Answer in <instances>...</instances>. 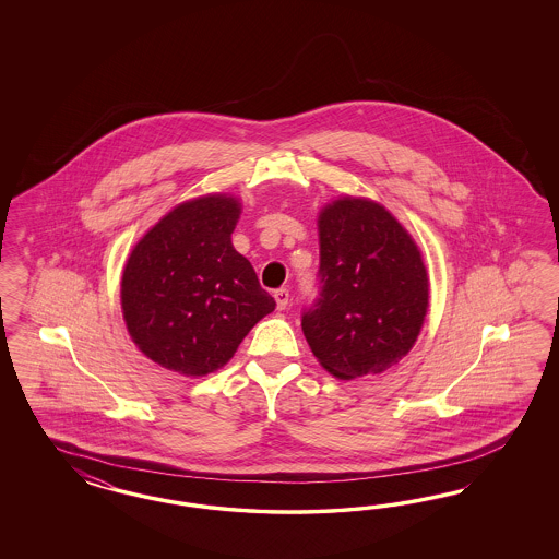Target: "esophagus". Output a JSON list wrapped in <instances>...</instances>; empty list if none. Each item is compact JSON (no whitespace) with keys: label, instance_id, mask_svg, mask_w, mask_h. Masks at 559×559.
<instances>
[{"label":"esophagus","instance_id":"obj_1","mask_svg":"<svg viewBox=\"0 0 559 559\" xmlns=\"http://www.w3.org/2000/svg\"><path fill=\"white\" fill-rule=\"evenodd\" d=\"M274 301H276V307L283 311V309H287L288 301H290V295H288L287 288H278V290H274Z\"/></svg>","mask_w":559,"mask_h":559}]
</instances>
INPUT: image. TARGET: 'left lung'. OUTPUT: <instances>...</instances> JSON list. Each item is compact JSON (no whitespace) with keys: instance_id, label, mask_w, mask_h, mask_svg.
<instances>
[{"instance_id":"8db88e82","label":"left lung","mask_w":559,"mask_h":559,"mask_svg":"<svg viewBox=\"0 0 559 559\" xmlns=\"http://www.w3.org/2000/svg\"><path fill=\"white\" fill-rule=\"evenodd\" d=\"M320 295L301 328L311 353L338 379L379 374L412 350L428 311L420 248L383 204L342 197L325 204Z\"/></svg>"}]
</instances>
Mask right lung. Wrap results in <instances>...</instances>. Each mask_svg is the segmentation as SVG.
<instances>
[{
  "mask_svg": "<svg viewBox=\"0 0 559 559\" xmlns=\"http://www.w3.org/2000/svg\"><path fill=\"white\" fill-rule=\"evenodd\" d=\"M241 215L234 194H204L174 206L129 255L120 305L136 348L168 371L215 372L274 299L231 234Z\"/></svg>",
  "mask_w": 559,
  "mask_h": 559,
  "instance_id": "right-lung-1",
  "label": "right lung"
}]
</instances>
